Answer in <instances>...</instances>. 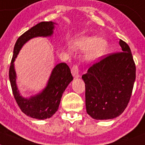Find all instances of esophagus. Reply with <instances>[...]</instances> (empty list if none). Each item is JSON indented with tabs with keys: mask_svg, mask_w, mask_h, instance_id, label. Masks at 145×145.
Segmentation results:
<instances>
[{
	"mask_svg": "<svg viewBox=\"0 0 145 145\" xmlns=\"http://www.w3.org/2000/svg\"><path fill=\"white\" fill-rule=\"evenodd\" d=\"M71 74H72L73 76L75 78H78L80 77V70H79L78 67L76 65H74L71 69Z\"/></svg>",
	"mask_w": 145,
	"mask_h": 145,
	"instance_id": "obj_1",
	"label": "esophagus"
}]
</instances>
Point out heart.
Instances as JSON below:
<instances>
[{
  "mask_svg": "<svg viewBox=\"0 0 145 145\" xmlns=\"http://www.w3.org/2000/svg\"><path fill=\"white\" fill-rule=\"evenodd\" d=\"M72 48L75 50H87L85 58L89 62H95L106 52L108 42L103 38H97L95 36H81L72 42Z\"/></svg>",
  "mask_w": 145,
  "mask_h": 145,
  "instance_id": "heart-1",
  "label": "heart"
}]
</instances>
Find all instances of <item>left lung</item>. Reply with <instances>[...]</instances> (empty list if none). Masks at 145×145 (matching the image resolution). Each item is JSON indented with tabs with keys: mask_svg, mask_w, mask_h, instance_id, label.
Returning a JSON list of instances; mask_svg holds the SVG:
<instances>
[{
	"mask_svg": "<svg viewBox=\"0 0 145 145\" xmlns=\"http://www.w3.org/2000/svg\"><path fill=\"white\" fill-rule=\"evenodd\" d=\"M122 52L94 64L82 76L86 84L87 113L95 120L113 119L127 106L136 80V66L128 44L120 40Z\"/></svg>",
	"mask_w": 145,
	"mask_h": 145,
	"instance_id": "8db88e82",
	"label": "left lung"
}]
</instances>
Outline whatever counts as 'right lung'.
<instances>
[{
  "instance_id": "obj_1",
  "label": "right lung",
  "mask_w": 145,
  "mask_h": 145,
  "mask_svg": "<svg viewBox=\"0 0 145 145\" xmlns=\"http://www.w3.org/2000/svg\"><path fill=\"white\" fill-rule=\"evenodd\" d=\"M56 24H57L53 22H42L20 36L14 47L13 56L9 68V80L18 105L25 115L39 120L50 118L58 110L62 94L73 80L70 69L65 62L57 64L53 69L48 83L42 91L30 97H24L18 88L14 62L22 47L28 41L36 37L52 36Z\"/></svg>"
}]
</instances>
